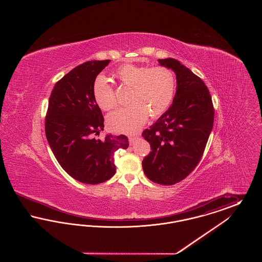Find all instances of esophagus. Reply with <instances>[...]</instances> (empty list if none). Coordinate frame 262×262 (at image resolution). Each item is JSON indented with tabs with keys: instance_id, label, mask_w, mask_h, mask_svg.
<instances>
[{
	"instance_id": "obj_1",
	"label": "esophagus",
	"mask_w": 262,
	"mask_h": 262,
	"mask_svg": "<svg viewBox=\"0 0 262 262\" xmlns=\"http://www.w3.org/2000/svg\"><path fill=\"white\" fill-rule=\"evenodd\" d=\"M137 138H138V137H136V136H133V137H128L129 143H130V144H133V143H134V142L137 140Z\"/></svg>"
}]
</instances>
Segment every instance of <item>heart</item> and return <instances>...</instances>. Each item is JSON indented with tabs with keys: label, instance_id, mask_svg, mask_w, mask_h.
<instances>
[{
	"label": "heart",
	"instance_id": "1",
	"mask_svg": "<svg viewBox=\"0 0 262 262\" xmlns=\"http://www.w3.org/2000/svg\"><path fill=\"white\" fill-rule=\"evenodd\" d=\"M115 76L121 84L130 88V105L107 117V124L113 132L136 133L146 123L148 116L157 119L166 112L174 98L176 79L173 72L168 68L147 69L125 63L116 71ZM92 90L94 99L102 110L109 111L117 106L115 92L103 75L96 77Z\"/></svg>",
	"mask_w": 262,
	"mask_h": 262
}]
</instances>
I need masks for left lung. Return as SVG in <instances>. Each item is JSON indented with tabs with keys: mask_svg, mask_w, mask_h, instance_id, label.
I'll use <instances>...</instances> for the list:
<instances>
[{
	"mask_svg": "<svg viewBox=\"0 0 262 262\" xmlns=\"http://www.w3.org/2000/svg\"><path fill=\"white\" fill-rule=\"evenodd\" d=\"M158 62L174 72L177 88L169 109L142 133L151 146L142 169L151 182L172 186L200 162L213 127L214 109L209 90L198 75L172 58Z\"/></svg>",
	"mask_w": 262,
	"mask_h": 262,
	"instance_id": "obj_1",
	"label": "left lung"
}]
</instances>
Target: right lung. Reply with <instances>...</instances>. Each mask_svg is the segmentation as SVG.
<instances>
[{"mask_svg": "<svg viewBox=\"0 0 262 262\" xmlns=\"http://www.w3.org/2000/svg\"><path fill=\"white\" fill-rule=\"evenodd\" d=\"M111 62L89 61L77 66L53 88L45 133L57 161L76 181L97 185L116 173L115 152L128 147L127 137L106 135L104 118L93 96L96 76Z\"/></svg>", "mask_w": 262, "mask_h": 262, "instance_id": "1", "label": "right lung"}]
</instances>
